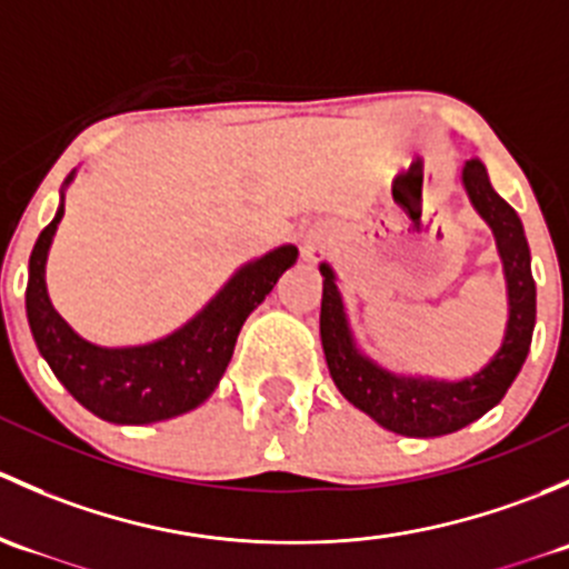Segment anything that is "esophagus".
<instances>
[{
    "label": "esophagus",
    "mask_w": 569,
    "mask_h": 569,
    "mask_svg": "<svg viewBox=\"0 0 569 569\" xmlns=\"http://www.w3.org/2000/svg\"><path fill=\"white\" fill-rule=\"evenodd\" d=\"M330 244H332L330 233L311 231L306 239H302V258H306V261H319V258L330 250Z\"/></svg>",
    "instance_id": "1"
}]
</instances>
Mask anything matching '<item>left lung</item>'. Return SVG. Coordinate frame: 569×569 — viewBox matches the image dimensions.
I'll return each instance as SVG.
<instances>
[{
    "mask_svg": "<svg viewBox=\"0 0 569 569\" xmlns=\"http://www.w3.org/2000/svg\"><path fill=\"white\" fill-rule=\"evenodd\" d=\"M462 187L476 214L490 226L507 280V330L498 352L462 380H435L421 375H396L360 352L349 327L336 269L321 272V349L332 382L349 405L375 418L382 429L407 438H438L457 432L503 399L526 363L537 321V286L531 278V250L518 211L492 189L487 168L470 159L462 168Z\"/></svg>",
    "mask_w": 569,
    "mask_h": 569,
    "instance_id": "obj_1",
    "label": "left lung"
}]
</instances>
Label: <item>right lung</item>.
<instances>
[{"label": "right lung", "instance_id": "add662e5", "mask_svg": "<svg viewBox=\"0 0 569 569\" xmlns=\"http://www.w3.org/2000/svg\"><path fill=\"white\" fill-rule=\"evenodd\" d=\"M49 226L40 231L30 256L27 280V321L38 352L82 407L109 423H153L183 416L203 405L220 386L244 319L267 300L280 274L295 267V244L263 252L239 267L228 283L170 336L137 347H99L79 336L54 311L46 289V261L51 239L66 214V187Z\"/></svg>", "mask_w": 569, "mask_h": 569}]
</instances>
